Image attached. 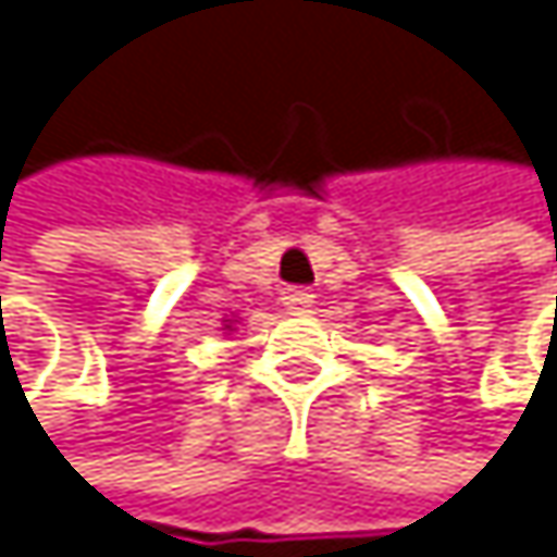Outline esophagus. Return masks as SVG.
Masks as SVG:
<instances>
[{"mask_svg":"<svg viewBox=\"0 0 557 557\" xmlns=\"http://www.w3.org/2000/svg\"><path fill=\"white\" fill-rule=\"evenodd\" d=\"M284 307L290 310V313H307L310 307H313V294L310 290H304V287H290V290H284Z\"/></svg>","mask_w":557,"mask_h":557,"instance_id":"esophagus-1","label":"esophagus"}]
</instances>
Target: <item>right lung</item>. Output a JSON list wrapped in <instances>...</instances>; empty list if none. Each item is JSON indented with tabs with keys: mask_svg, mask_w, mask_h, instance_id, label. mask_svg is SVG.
Wrapping results in <instances>:
<instances>
[{
	"mask_svg": "<svg viewBox=\"0 0 557 557\" xmlns=\"http://www.w3.org/2000/svg\"><path fill=\"white\" fill-rule=\"evenodd\" d=\"M227 330H231V323H227Z\"/></svg>",
	"mask_w": 557,
	"mask_h": 557,
	"instance_id": "right-lung-1",
	"label": "right lung"
}]
</instances>
